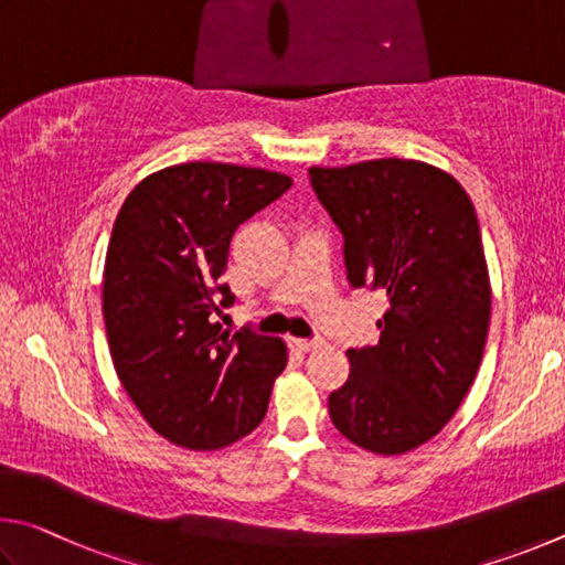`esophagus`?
<instances>
[{"mask_svg":"<svg viewBox=\"0 0 565 565\" xmlns=\"http://www.w3.org/2000/svg\"><path fill=\"white\" fill-rule=\"evenodd\" d=\"M290 344L298 352H312V350H320L324 340H320V338H315V340H290Z\"/></svg>","mask_w":565,"mask_h":565,"instance_id":"34e87169","label":"esophagus"}]
</instances>
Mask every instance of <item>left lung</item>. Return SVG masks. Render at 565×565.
<instances>
[{"label": "left lung", "instance_id": "obj_1", "mask_svg": "<svg viewBox=\"0 0 565 565\" xmlns=\"http://www.w3.org/2000/svg\"><path fill=\"white\" fill-rule=\"evenodd\" d=\"M310 185L342 233L352 288L390 300L380 342L348 350L350 377L328 399L332 424L367 451H412L459 409L487 344L477 211L449 173L404 158L310 168Z\"/></svg>", "mask_w": 565, "mask_h": 565}]
</instances>
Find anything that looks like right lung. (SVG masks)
Wrapping results in <instances>:
<instances>
[{
  "mask_svg": "<svg viewBox=\"0 0 565 565\" xmlns=\"http://www.w3.org/2000/svg\"><path fill=\"white\" fill-rule=\"evenodd\" d=\"M292 181L231 163H181L138 183L118 211L104 267V322L118 380L151 427L178 447L223 449L263 422L288 364L280 338L215 315L237 225Z\"/></svg>",
  "mask_w": 565,
  "mask_h": 565,
  "instance_id": "1",
  "label": "right lung"
}]
</instances>
